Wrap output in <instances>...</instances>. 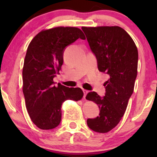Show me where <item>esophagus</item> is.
Returning a JSON list of instances; mask_svg holds the SVG:
<instances>
[{
	"mask_svg": "<svg viewBox=\"0 0 157 157\" xmlns=\"http://www.w3.org/2000/svg\"><path fill=\"white\" fill-rule=\"evenodd\" d=\"M82 91H83V93H84V99H86V94H88V92H89V91H87V90H86V89H82Z\"/></svg>",
	"mask_w": 157,
	"mask_h": 157,
	"instance_id": "esophagus-1",
	"label": "esophagus"
}]
</instances>
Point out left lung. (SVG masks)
I'll return each instance as SVG.
<instances>
[{"instance_id":"obj_1","label":"left lung","mask_w":157,"mask_h":157,"mask_svg":"<svg viewBox=\"0 0 157 157\" xmlns=\"http://www.w3.org/2000/svg\"><path fill=\"white\" fill-rule=\"evenodd\" d=\"M91 51L96 55L99 71L109 75L104 83L105 94L95 91L86 99L97 104L100 114L88 119L87 125L95 132L107 133L118 125L127 109L137 75L138 51L131 37L121 27H82Z\"/></svg>"}]
</instances>
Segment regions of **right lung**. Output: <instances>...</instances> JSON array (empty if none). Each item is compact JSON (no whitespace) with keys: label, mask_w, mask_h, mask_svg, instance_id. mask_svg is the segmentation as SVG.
Masks as SVG:
<instances>
[{"label":"right lung","mask_w":157,"mask_h":157,"mask_svg":"<svg viewBox=\"0 0 157 157\" xmlns=\"http://www.w3.org/2000/svg\"><path fill=\"white\" fill-rule=\"evenodd\" d=\"M78 38L85 40L79 28L58 26L44 29L29 45L23 68V92L33 123L43 130L57 127L61 120V105L67 100L83 97L80 88H68L53 79L63 63L65 48Z\"/></svg>","instance_id":"obj_1"}]
</instances>
